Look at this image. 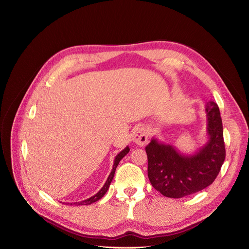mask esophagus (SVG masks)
I'll use <instances>...</instances> for the list:
<instances>
[{
  "instance_id": "esophagus-1",
  "label": "esophagus",
  "mask_w": 249,
  "mask_h": 249,
  "mask_svg": "<svg viewBox=\"0 0 249 249\" xmlns=\"http://www.w3.org/2000/svg\"><path fill=\"white\" fill-rule=\"evenodd\" d=\"M148 141V135L146 130L142 127L135 128L133 131V142L138 145H143Z\"/></svg>"
}]
</instances>
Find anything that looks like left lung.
<instances>
[{"label": "left lung", "mask_w": 249, "mask_h": 249, "mask_svg": "<svg viewBox=\"0 0 249 249\" xmlns=\"http://www.w3.org/2000/svg\"><path fill=\"white\" fill-rule=\"evenodd\" d=\"M208 142L193 154H183L176 146L153 138L145 146L147 175L152 186L168 198H182L211 185L224 163L226 151L218 106L208 102Z\"/></svg>", "instance_id": "8db88e82"}]
</instances>
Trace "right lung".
<instances>
[{
  "instance_id": "right-lung-1",
  "label": "right lung",
  "mask_w": 249,
  "mask_h": 249,
  "mask_svg": "<svg viewBox=\"0 0 249 249\" xmlns=\"http://www.w3.org/2000/svg\"><path fill=\"white\" fill-rule=\"evenodd\" d=\"M130 151V148H129V146H126L121 152H119L117 155H116V157H115V159H114V162H113V167H112V170H111V172H110V174H109V176H108V178H107V181H106V183L104 184V186L102 187V189L97 193V194H95L94 196H92V197H90L89 199H87V200H84V201H81V202H79V203H70V205L71 206H81V205H91V204H93V203H95V202H97V201H99L106 193H107V191L108 190V187H109V185H110V182L112 181V178H113V177H114V174H115V170H116V168H117V166H118V164H119V162H120V160L125 156V155H127L128 154V152ZM68 204V203H67Z\"/></svg>"
}]
</instances>
